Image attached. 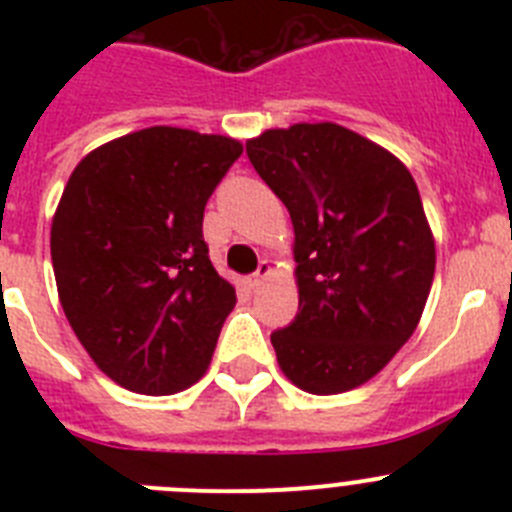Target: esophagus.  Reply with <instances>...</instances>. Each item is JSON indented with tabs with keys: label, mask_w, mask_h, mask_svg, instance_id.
Wrapping results in <instances>:
<instances>
[{
	"label": "esophagus",
	"mask_w": 512,
	"mask_h": 512,
	"mask_svg": "<svg viewBox=\"0 0 512 512\" xmlns=\"http://www.w3.org/2000/svg\"><path fill=\"white\" fill-rule=\"evenodd\" d=\"M271 271H274V269H271V264H269V261H261L259 271H256V274H253V277L248 279V287H251V289L261 287V284H264L266 279L271 277Z\"/></svg>",
	"instance_id": "1"
}]
</instances>
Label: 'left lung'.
Instances as JSON below:
<instances>
[{"mask_svg": "<svg viewBox=\"0 0 512 512\" xmlns=\"http://www.w3.org/2000/svg\"><path fill=\"white\" fill-rule=\"evenodd\" d=\"M246 153L295 228L300 310L271 333L279 369L310 395L356 390L408 343L431 292L436 241L418 184L336 122L264 130Z\"/></svg>", "mask_w": 512, "mask_h": 512, "instance_id": "obj_1", "label": "left lung"}]
</instances>
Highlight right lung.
I'll return each instance as SVG.
<instances>
[{
  "instance_id": "1",
  "label": "right lung",
  "mask_w": 512,
  "mask_h": 512,
  "mask_svg": "<svg viewBox=\"0 0 512 512\" xmlns=\"http://www.w3.org/2000/svg\"><path fill=\"white\" fill-rule=\"evenodd\" d=\"M241 140L171 125L81 158L51 223L58 300L99 372L138 395L192 387L235 307L202 215Z\"/></svg>"
}]
</instances>
